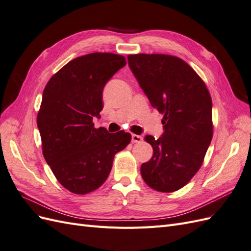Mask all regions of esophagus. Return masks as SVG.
Wrapping results in <instances>:
<instances>
[{"label":"esophagus","instance_id":"esophagus-1","mask_svg":"<svg viewBox=\"0 0 251 251\" xmlns=\"http://www.w3.org/2000/svg\"><path fill=\"white\" fill-rule=\"evenodd\" d=\"M142 136L141 135H136V134H132V142L133 143H138L142 141Z\"/></svg>","mask_w":251,"mask_h":251}]
</instances>
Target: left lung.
<instances>
[{
	"instance_id": "obj_1",
	"label": "left lung",
	"mask_w": 251,
	"mask_h": 251,
	"mask_svg": "<svg viewBox=\"0 0 251 251\" xmlns=\"http://www.w3.org/2000/svg\"><path fill=\"white\" fill-rule=\"evenodd\" d=\"M127 62L151 104L163 114L164 132L147 135L153 157L140 168L155 191L176 192L203 163L212 138V103L208 90L183 59L168 54H130Z\"/></svg>"
}]
</instances>
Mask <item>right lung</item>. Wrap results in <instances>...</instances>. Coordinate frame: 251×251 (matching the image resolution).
<instances>
[{
  "instance_id": "1",
  "label": "right lung",
  "mask_w": 251,
  "mask_h": 251,
  "mask_svg": "<svg viewBox=\"0 0 251 251\" xmlns=\"http://www.w3.org/2000/svg\"><path fill=\"white\" fill-rule=\"evenodd\" d=\"M126 64L123 55L95 52L72 59L47 82L37 113L45 160L68 191L86 195L107 180L116 153L131 134L94 127L105 83Z\"/></svg>"
}]
</instances>
